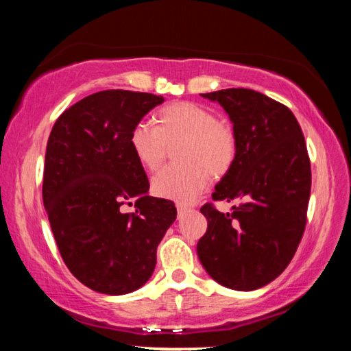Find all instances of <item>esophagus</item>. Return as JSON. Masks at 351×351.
I'll return each instance as SVG.
<instances>
[{
  "mask_svg": "<svg viewBox=\"0 0 351 351\" xmlns=\"http://www.w3.org/2000/svg\"><path fill=\"white\" fill-rule=\"evenodd\" d=\"M176 209H178V215H182V213L187 212V206L186 204H181V203H176Z\"/></svg>",
  "mask_w": 351,
  "mask_h": 351,
  "instance_id": "1",
  "label": "esophagus"
}]
</instances>
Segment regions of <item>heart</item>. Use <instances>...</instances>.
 Here are the masks:
<instances>
[{"label": "heart", "mask_w": 351, "mask_h": 351, "mask_svg": "<svg viewBox=\"0 0 351 351\" xmlns=\"http://www.w3.org/2000/svg\"><path fill=\"white\" fill-rule=\"evenodd\" d=\"M175 159L153 178L154 195L180 203L192 201L204 192L213 178L226 175L237 154V136L228 122L218 121L204 105L180 102L156 114V127L141 121L130 133V145L138 161L148 170L162 164L167 145H176Z\"/></svg>", "instance_id": "1"}]
</instances>
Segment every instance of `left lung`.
<instances>
[{
  "label": "left lung",
  "instance_id": "8db88e82",
  "mask_svg": "<svg viewBox=\"0 0 351 351\" xmlns=\"http://www.w3.org/2000/svg\"><path fill=\"white\" fill-rule=\"evenodd\" d=\"M201 96L223 106L237 136L234 164L212 199L240 204L228 213L201 207L207 230L197 252L213 280L254 291L282 274L304 235L311 192L305 138L288 106L265 94L229 88Z\"/></svg>",
  "mask_w": 351,
  "mask_h": 351
}]
</instances>
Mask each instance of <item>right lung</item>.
Masks as SVG:
<instances>
[{
	"label": "right lung",
	"mask_w": 351,
	"mask_h": 351,
	"mask_svg": "<svg viewBox=\"0 0 351 351\" xmlns=\"http://www.w3.org/2000/svg\"><path fill=\"white\" fill-rule=\"evenodd\" d=\"M162 96L106 90L79 100L47 139L43 203L64 265L77 280L110 295L152 277L156 249L176 219L173 201L148 195L130 133ZM136 199V212L118 210Z\"/></svg>",
	"instance_id": "right-lung-1"
}]
</instances>
